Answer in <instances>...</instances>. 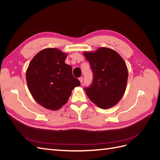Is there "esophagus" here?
I'll return each instance as SVG.
<instances>
[{
  "instance_id": "obj_1",
  "label": "esophagus",
  "mask_w": 160,
  "mask_h": 160,
  "mask_svg": "<svg viewBox=\"0 0 160 160\" xmlns=\"http://www.w3.org/2000/svg\"><path fill=\"white\" fill-rule=\"evenodd\" d=\"M79 81L81 82V83H82V82H83V78L82 77H79Z\"/></svg>"
}]
</instances>
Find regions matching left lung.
<instances>
[{
  "label": "left lung",
  "instance_id": "1",
  "mask_svg": "<svg viewBox=\"0 0 160 160\" xmlns=\"http://www.w3.org/2000/svg\"><path fill=\"white\" fill-rule=\"evenodd\" d=\"M83 55L93 72V83L85 89L87 95L101 109L113 107L122 98L126 89V63L119 53L107 47L84 51Z\"/></svg>",
  "mask_w": 160,
  "mask_h": 160
}]
</instances>
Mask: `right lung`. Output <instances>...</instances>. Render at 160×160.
<instances>
[{
    "instance_id": "obj_1",
    "label": "right lung",
    "mask_w": 160,
    "mask_h": 160,
    "mask_svg": "<svg viewBox=\"0 0 160 160\" xmlns=\"http://www.w3.org/2000/svg\"><path fill=\"white\" fill-rule=\"evenodd\" d=\"M67 54L57 48H47L32 58L26 71L28 90L37 102L57 111L68 101L72 90L81 85L72 67L65 62Z\"/></svg>"
}]
</instances>
